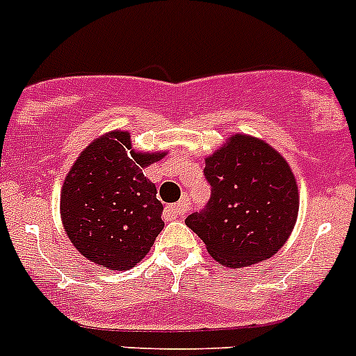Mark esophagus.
Returning a JSON list of instances; mask_svg holds the SVG:
<instances>
[{
    "label": "esophagus",
    "instance_id": "1",
    "mask_svg": "<svg viewBox=\"0 0 356 356\" xmlns=\"http://www.w3.org/2000/svg\"><path fill=\"white\" fill-rule=\"evenodd\" d=\"M188 213V203L186 201H181V203H175V204H168L165 208V217L170 218V220H175L179 217H184Z\"/></svg>",
    "mask_w": 356,
    "mask_h": 356
}]
</instances>
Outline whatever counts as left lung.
Segmentation results:
<instances>
[{"label":"left lung","instance_id":"obj_1","mask_svg":"<svg viewBox=\"0 0 356 356\" xmlns=\"http://www.w3.org/2000/svg\"><path fill=\"white\" fill-rule=\"evenodd\" d=\"M207 210L186 218L213 260L243 268L274 257L293 232L298 182L286 158L260 138L231 134L204 158Z\"/></svg>","mask_w":356,"mask_h":356}]
</instances>
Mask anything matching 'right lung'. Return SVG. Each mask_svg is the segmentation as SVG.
<instances>
[{
	"label": "right lung",
	"instance_id": "add662e5",
	"mask_svg": "<svg viewBox=\"0 0 356 356\" xmlns=\"http://www.w3.org/2000/svg\"><path fill=\"white\" fill-rule=\"evenodd\" d=\"M168 152H138L131 132L115 129L92 139L68 170L60 217L75 250L108 270H129L163 229V204L143 170Z\"/></svg>",
	"mask_w": 356,
	"mask_h": 356
}]
</instances>
